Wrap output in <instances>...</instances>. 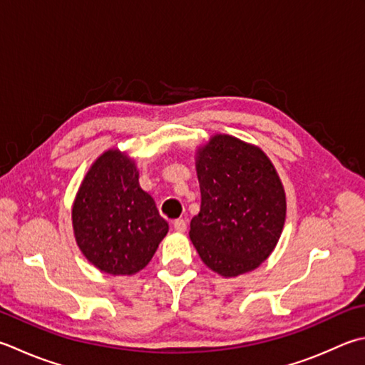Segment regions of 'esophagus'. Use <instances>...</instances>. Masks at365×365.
Wrapping results in <instances>:
<instances>
[{"instance_id":"1","label":"esophagus","mask_w":365,"mask_h":365,"mask_svg":"<svg viewBox=\"0 0 365 365\" xmlns=\"http://www.w3.org/2000/svg\"><path fill=\"white\" fill-rule=\"evenodd\" d=\"M173 229L176 232H185V229H187V222H185L184 219H176L173 222Z\"/></svg>"}]
</instances>
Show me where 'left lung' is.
Instances as JSON below:
<instances>
[{
	"label": "left lung",
	"instance_id": "1",
	"mask_svg": "<svg viewBox=\"0 0 365 365\" xmlns=\"http://www.w3.org/2000/svg\"><path fill=\"white\" fill-rule=\"evenodd\" d=\"M200 212L189 237L198 256L222 277L257 268L277 246L286 217L283 184L262 150L216 135L198 150Z\"/></svg>",
	"mask_w": 365,
	"mask_h": 365
}]
</instances>
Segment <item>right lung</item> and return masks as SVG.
Wrapping results in <instances>:
<instances>
[{
	"mask_svg": "<svg viewBox=\"0 0 365 365\" xmlns=\"http://www.w3.org/2000/svg\"><path fill=\"white\" fill-rule=\"evenodd\" d=\"M76 242L88 262L109 274H132L149 264L168 222L140 187L135 163L108 150L88 170L73 206Z\"/></svg>",
	"mask_w": 365,
	"mask_h": 365,
	"instance_id": "1",
	"label": "right lung"
}]
</instances>
